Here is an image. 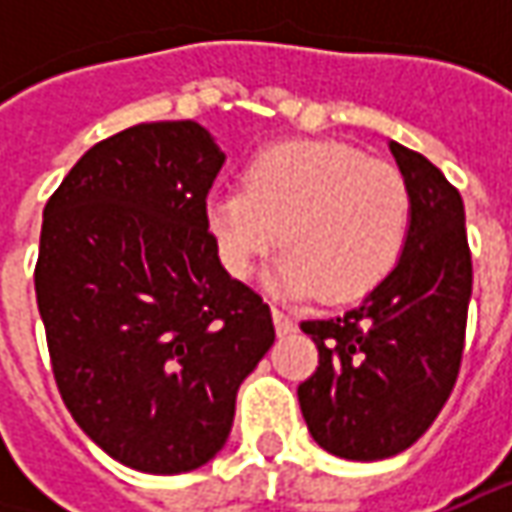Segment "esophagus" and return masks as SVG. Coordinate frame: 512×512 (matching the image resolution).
<instances>
[{"label":"esophagus","mask_w":512,"mask_h":512,"mask_svg":"<svg viewBox=\"0 0 512 512\" xmlns=\"http://www.w3.org/2000/svg\"><path fill=\"white\" fill-rule=\"evenodd\" d=\"M273 325H276V333H279V336H287V333L296 330L293 319H290L287 313H282V310H276V307H273Z\"/></svg>","instance_id":"esophagus-1"}]
</instances>
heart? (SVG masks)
I'll return each instance as SVG.
<instances>
[{
  "label": "heart",
  "mask_w": 512,
  "mask_h": 512,
  "mask_svg": "<svg viewBox=\"0 0 512 512\" xmlns=\"http://www.w3.org/2000/svg\"><path fill=\"white\" fill-rule=\"evenodd\" d=\"M207 227L236 279L276 242L285 253L267 287L285 296L353 302L390 276L410 227L402 173L342 142H287L259 153L245 190L207 202Z\"/></svg>",
  "instance_id": "b5f03b06"
}]
</instances>
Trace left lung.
Masks as SVG:
<instances>
[{
    "mask_svg": "<svg viewBox=\"0 0 512 512\" xmlns=\"http://www.w3.org/2000/svg\"><path fill=\"white\" fill-rule=\"evenodd\" d=\"M410 190L402 256L382 285L336 319L302 322L319 347L299 384L313 442L350 462H379L422 439L447 402L464 350L473 265L459 190L422 153L390 142Z\"/></svg>",
    "mask_w": 512,
    "mask_h": 512,
    "instance_id": "8db88e82",
    "label": "left lung"
}]
</instances>
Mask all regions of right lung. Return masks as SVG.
Listing matches in <instances>:
<instances>
[{
  "label": "right lung",
  "mask_w": 512,
  "mask_h": 512,
  "mask_svg": "<svg viewBox=\"0 0 512 512\" xmlns=\"http://www.w3.org/2000/svg\"><path fill=\"white\" fill-rule=\"evenodd\" d=\"M225 153L199 122L122 130L42 213L36 302L70 416L153 476L225 447L239 384L276 339L270 307L219 262L207 190Z\"/></svg>",
  "instance_id": "obj_1"
}]
</instances>
